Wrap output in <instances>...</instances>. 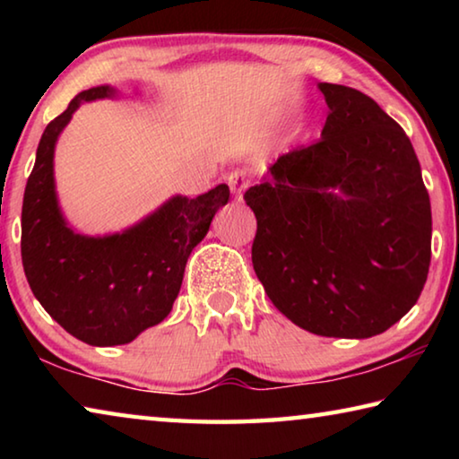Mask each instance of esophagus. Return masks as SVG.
<instances>
[{
	"mask_svg": "<svg viewBox=\"0 0 459 459\" xmlns=\"http://www.w3.org/2000/svg\"><path fill=\"white\" fill-rule=\"evenodd\" d=\"M227 182L230 186L232 194H235V198L240 200V198H243V192L248 188V182H251V180H248V176H247L245 169H235V172L229 174Z\"/></svg>",
	"mask_w": 459,
	"mask_h": 459,
	"instance_id": "obj_1",
	"label": "esophagus"
}]
</instances>
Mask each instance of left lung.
I'll use <instances>...</instances> for the list:
<instances>
[{
	"instance_id": "1",
	"label": "left lung",
	"mask_w": 459,
	"mask_h": 459,
	"mask_svg": "<svg viewBox=\"0 0 459 459\" xmlns=\"http://www.w3.org/2000/svg\"><path fill=\"white\" fill-rule=\"evenodd\" d=\"M320 91L330 107L322 137L279 155L271 178L243 194L257 219L253 269L299 328L370 338L423 291L429 194L397 121L356 89L322 82Z\"/></svg>"
}]
</instances>
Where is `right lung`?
I'll return each instance as SVG.
<instances>
[{"instance_id":"right-lung-1","label":"right lung","mask_w":459,"mask_h":459,"mask_svg":"<svg viewBox=\"0 0 459 459\" xmlns=\"http://www.w3.org/2000/svg\"><path fill=\"white\" fill-rule=\"evenodd\" d=\"M113 92L108 87L82 91L46 126L22 206L28 283L46 312L91 346L127 344L172 312L186 261L230 194L227 184H219L198 198H172L123 235H74L54 194V143L82 100Z\"/></svg>"}]
</instances>
